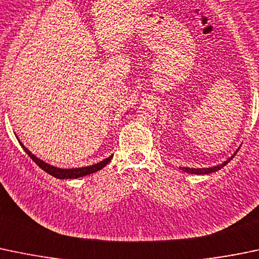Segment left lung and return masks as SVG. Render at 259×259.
Returning <instances> with one entry per match:
<instances>
[{"label": "left lung", "mask_w": 259, "mask_h": 259, "mask_svg": "<svg viewBox=\"0 0 259 259\" xmlns=\"http://www.w3.org/2000/svg\"><path fill=\"white\" fill-rule=\"evenodd\" d=\"M237 152H238V149H237L236 152H234L233 154H232L231 157L227 159V161L222 162L221 164H217V166H213V167H208V168H189V167H180L181 169L183 170V172H187V173H192V175H209V173H213V172H217V170H220L221 168H223V167L226 166V164L228 163L229 161H231L232 158H233L234 156L237 154Z\"/></svg>", "instance_id": "left-lung-1"}]
</instances>
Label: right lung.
I'll return each mask as SVG.
<instances>
[{
  "label": "right lung",
  "mask_w": 259,
  "mask_h": 259,
  "mask_svg": "<svg viewBox=\"0 0 259 259\" xmlns=\"http://www.w3.org/2000/svg\"><path fill=\"white\" fill-rule=\"evenodd\" d=\"M20 145L22 146V148L25 149L26 153L28 154V156L31 157L32 161L34 162V163L37 164V166L39 167V168H42L45 170V172H47L49 175L53 176V177L56 178H60V180H67V178H79V177H84V176H89L91 173H95L97 172V170L102 169L103 167L107 166L108 163L111 162L112 157H113V154L112 156L108 157V158L103 159V161L98 162V163L96 164H92V166H87V167H79V168H58V167H55V166H51V164L46 163V162H44L42 159L37 158L34 154L31 153V151H28L27 148L25 147V146L22 145V143L20 142Z\"/></svg>",
  "instance_id": "add662e5"
}]
</instances>
